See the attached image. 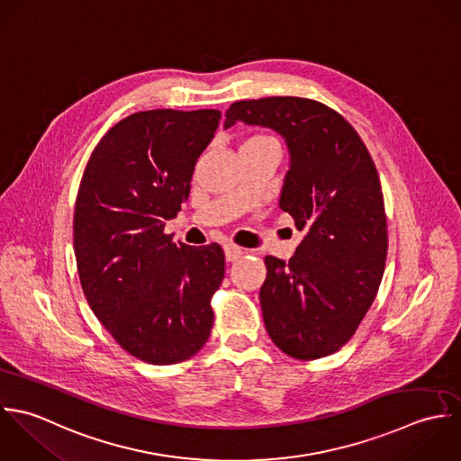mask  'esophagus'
Here are the masks:
<instances>
[{
	"label": "esophagus",
	"mask_w": 461,
	"mask_h": 461,
	"mask_svg": "<svg viewBox=\"0 0 461 461\" xmlns=\"http://www.w3.org/2000/svg\"><path fill=\"white\" fill-rule=\"evenodd\" d=\"M224 255H226V260H228V262H237L239 258L244 257V249L239 248V246L228 244V246H224Z\"/></svg>",
	"instance_id": "obj_1"
}]
</instances>
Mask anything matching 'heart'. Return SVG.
Listing matches in <instances>:
<instances>
[{
	"mask_svg": "<svg viewBox=\"0 0 461 461\" xmlns=\"http://www.w3.org/2000/svg\"><path fill=\"white\" fill-rule=\"evenodd\" d=\"M258 139H269V137H264V135H257V137H251L248 140H258Z\"/></svg>",
	"mask_w": 461,
	"mask_h": 461,
	"instance_id": "obj_1",
	"label": "heart"
}]
</instances>
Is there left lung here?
<instances>
[{"label":"left lung","mask_w":461,"mask_h":461,"mask_svg":"<svg viewBox=\"0 0 461 461\" xmlns=\"http://www.w3.org/2000/svg\"><path fill=\"white\" fill-rule=\"evenodd\" d=\"M237 121L269 126L290 151L279 208L304 239L286 262L266 257L264 322L295 360L337 353L357 333L377 295L388 251L377 169L357 130L328 104L295 95L235 101Z\"/></svg>","instance_id":"8db88e82"}]
</instances>
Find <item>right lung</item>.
<instances>
[{"label": "right lung", "mask_w": 461, "mask_h": 461, "mask_svg": "<svg viewBox=\"0 0 461 461\" xmlns=\"http://www.w3.org/2000/svg\"><path fill=\"white\" fill-rule=\"evenodd\" d=\"M221 112L158 108L112 126L86 166L73 217L78 276L115 342L153 366L192 358L213 326L224 251L164 233L190 194L194 166Z\"/></svg>", "instance_id": "right-lung-1"}]
</instances>
